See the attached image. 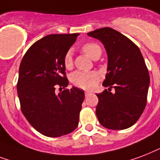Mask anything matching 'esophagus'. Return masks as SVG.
<instances>
[{
    "mask_svg": "<svg viewBox=\"0 0 160 160\" xmlns=\"http://www.w3.org/2000/svg\"><path fill=\"white\" fill-rule=\"evenodd\" d=\"M89 94H90V92H85V96H88Z\"/></svg>",
    "mask_w": 160,
    "mask_h": 160,
    "instance_id": "1",
    "label": "esophagus"
}]
</instances>
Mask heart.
<instances>
[{"label": "heart", "mask_w": 160, "mask_h": 160, "mask_svg": "<svg viewBox=\"0 0 160 160\" xmlns=\"http://www.w3.org/2000/svg\"><path fill=\"white\" fill-rule=\"evenodd\" d=\"M82 51L92 59L100 57L102 49L97 43L88 42L82 46ZM63 64L67 68H70L72 66V56L70 51L67 52L63 57ZM98 75L94 72L76 71L70 76V81L73 85L80 88L89 90L93 88L98 82Z\"/></svg>", "instance_id": "1"}]
</instances>
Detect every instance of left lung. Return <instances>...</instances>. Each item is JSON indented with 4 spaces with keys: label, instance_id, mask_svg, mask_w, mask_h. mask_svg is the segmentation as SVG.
<instances>
[{
    "label": "left lung",
    "instance_id": "obj_1",
    "mask_svg": "<svg viewBox=\"0 0 160 160\" xmlns=\"http://www.w3.org/2000/svg\"><path fill=\"white\" fill-rule=\"evenodd\" d=\"M103 44L108 54L104 87L98 93V119L104 128L121 130L133 126L145 108L149 74L139 48L127 37L110 27L88 33ZM113 87L115 91L111 92Z\"/></svg>",
    "mask_w": 160,
    "mask_h": 160
}]
</instances>
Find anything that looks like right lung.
Instances as JSON below:
<instances>
[{
    "label": "right lung",
    "mask_w": 160,
    "mask_h": 160,
    "mask_svg": "<svg viewBox=\"0 0 160 160\" xmlns=\"http://www.w3.org/2000/svg\"><path fill=\"white\" fill-rule=\"evenodd\" d=\"M79 33L52 34L27 50L19 68L17 94L21 109L36 130L48 137H60L78 125L84 91L68 85L63 57ZM58 86L64 89L58 94Z\"/></svg>",
    "instance_id": "obj_1"
}]
</instances>
